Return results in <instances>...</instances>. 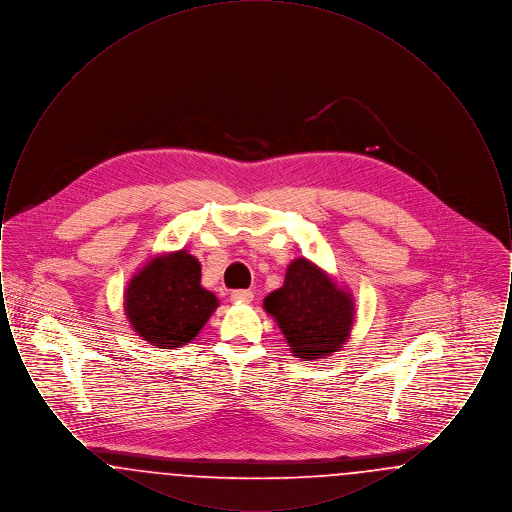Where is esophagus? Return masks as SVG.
<instances>
[{
  "instance_id": "obj_1",
  "label": "esophagus",
  "mask_w": 512,
  "mask_h": 512,
  "mask_svg": "<svg viewBox=\"0 0 512 512\" xmlns=\"http://www.w3.org/2000/svg\"><path fill=\"white\" fill-rule=\"evenodd\" d=\"M230 297L236 303H249V301H253L255 295H253L251 290H234V292L230 293Z\"/></svg>"
}]
</instances>
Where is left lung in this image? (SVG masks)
Returning <instances> with one entry per match:
<instances>
[{"mask_svg": "<svg viewBox=\"0 0 512 512\" xmlns=\"http://www.w3.org/2000/svg\"><path fill=\"white\" fill-rule=\"evenodd\" d=\"M265 309L276 318L293 355L315 361L338 351L353 324V301L313 263L297 259L284 286L268 293Z\"/></svg>", "mask_w": 512, "mask_h": 512, "instance_id": "8db88e82", "label": "left lung"}]
</instances>
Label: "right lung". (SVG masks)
Returning <instances> with one entry per match:
<instances>
[{
  "label": "right lung",
  "instance_id": "obj_1",
  "mask_svg": "<svg viewBox=\"0 0 512 512\" xmlns=\"http://www.w3.org/2000/svg\"><path fill=\"white\" fill-rule=\"evenodd\" d=\"M219 301L201 288V265L186 251L157 257L124 293V311L144 340L172 349L194 340Z\"/></svg>",
  "mask_w": 512,
  "mask_h": 512
}]
</instances>
